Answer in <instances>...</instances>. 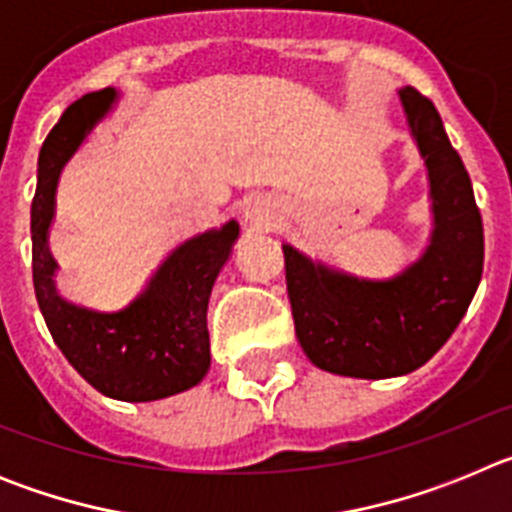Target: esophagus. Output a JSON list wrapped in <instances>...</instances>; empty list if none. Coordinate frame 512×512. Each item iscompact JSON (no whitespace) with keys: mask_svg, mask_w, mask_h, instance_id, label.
<instances>
[{"mask_svg":"<svg viewBox=\"0 0 512 512\" xmlns=\"http://www.w3.org/2000/svg\"><path fill=\"white\" fill-rule=\"evenodd\" d=\"M246 220L251 225H269L271 223V207L261 197H253L246 202Z\"/></svg>","mask_w":512,"mask_h":512,"instance_id":"obj_1","label":"esophagus"}]
</instances>
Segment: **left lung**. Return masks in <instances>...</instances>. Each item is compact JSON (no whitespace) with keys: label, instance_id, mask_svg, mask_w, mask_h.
<instances>
[{"label":"left lung","instance_id":"obj_1","mask_svg":"<svg viewBox=\"0 0 512 512\" xmlns=\"http://www.w3.org/2000/svg\"><path fill=\"white\" fill-rule=\"evenodd\" d=\"M400 102L431 187L433 230L420 259L392 279H359L282 246L297 341L341 377L415 372L449 341L482 279L485 233L467 169L431 99L402 87Z\"/></svg>","mask_w":512,"mask_h":512}]
</instances>
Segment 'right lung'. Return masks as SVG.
I'll return each instance as SVG.
<instances>
[{
    "instance_id": "add662e5",
    "label": "right lung",
    "mask_w": 512,
    "mask_h": 512,
    "mask_svg": "<svg viewBox=\"0 0 512 512\" xmlns=\"http://www.w3.org/2000/svg\"><path fill=\"white\" fill-rule=\"evenodd\" d=\"M115 102L112 87L84 94L66 107L40 148L38 189L30 210L33 284L45 325L76 372L112 400L151 402L179 395L205 379L210 369L207 302L241 228L228 220L220 230L176 246L148 287L122 310L97 312L63 300L53 279L58 264L48 248L58 179Z\"/></svg>"
}]
</instances>
